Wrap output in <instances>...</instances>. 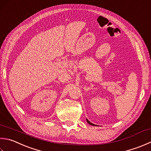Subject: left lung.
Returning a JSON list of instances; mask_svg holds the SVG:
<instances>
[{
    "mask_svg": "<svg viewBox=\"0 0 151 151\" xmlns=\"http://www.w3.org/2000/svg\"><path fill=\"white\" fill-rule=\"evenodd\" d=\"M87 122H88V123L89 124H90V125H92V126H96L95 124H92V123H91V122H90V121L88 120H87Z\"/></svg>",
    "mask_w": 151,
    "mask_h": 151,
    "instance_id": "left-lung-1",
    "label": "left lung"
}]
</instances>
